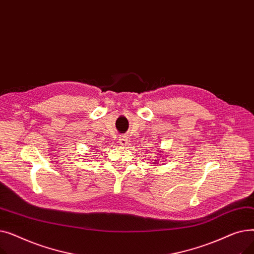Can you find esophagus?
I'll list each match as a JSON object with an SVG mask.
<instances>
[{"instance_id":"1","label":"esophagus","mask_w":254,"mask_h":254,"mask_svg":"<svg viewBox=\"0 0 254 254\" xmlns=\"http://www.w3.org/2000/svg\"><path fill=\"white\" fill-rule=\"evenodd\" d=\"M119 144L120 145H127V136H122L119 138Z\"/></svg>"}]
</instances>
